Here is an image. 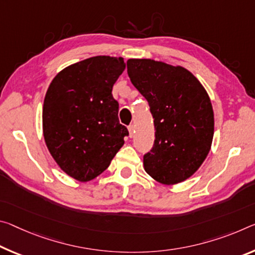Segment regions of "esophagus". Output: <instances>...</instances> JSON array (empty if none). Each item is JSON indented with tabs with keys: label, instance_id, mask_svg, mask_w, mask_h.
Returning <instances> with one entry per match:
<instances>
[{
	"label": "esophagus",
	"instance_id": "esophagus-1",
	"mask_svg": "<svg viewBox=\"0 0 255 255\" xmlns=\"http://www.w3.org/2000/svg\"><path fill=\"white\" fill-rule=\"evenodd\" d=\"M128 131H129V136H130V137L134 136V132H135V126H134V125H130V126L128 127Z\"/></svg>",
	"mask_w": 255,
	"mask_h": 255
}]
</instances>
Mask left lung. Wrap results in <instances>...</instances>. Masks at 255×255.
Segmentation results:
<instances>
[{
	"label": "left lung",
	"instance_id": "left-lung-1",
	"mask_svg": "<svg viewBox=\"0 0 255 255\" xmlns=\"http://www.w3.org/2000/svg\"><path fill=\"white\" fill-rule=\"evenodd\" d=\"M130 82L147 100L155 139L144 169L164 185L193 176L211 148L215 117L205 88L192 72L151 59H129Z\"/></svg>",
	"mask_w": 255,
	"mask_h": 255
}]
</instances>
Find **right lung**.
Instances as JSON below:
<instances>
[{
  "mask_svg": "<svg viewBox=\"0 0 255 255\" xmlns=\"http://www.w3.org/2000/svg\"><path fill=\"white\" fill-rule=\"evenodd\" d=\"M125 68L123 58L93 56L64 68L48 86L44 139L59 167L76 180L85 183L101 175L128 135L112 96Z\"/></svg>",
  "mask_w": 255,
  "mask_h": 255,
  "instance_id": "right-lung-1",
  "label": "right lung"
}]
</instances>
